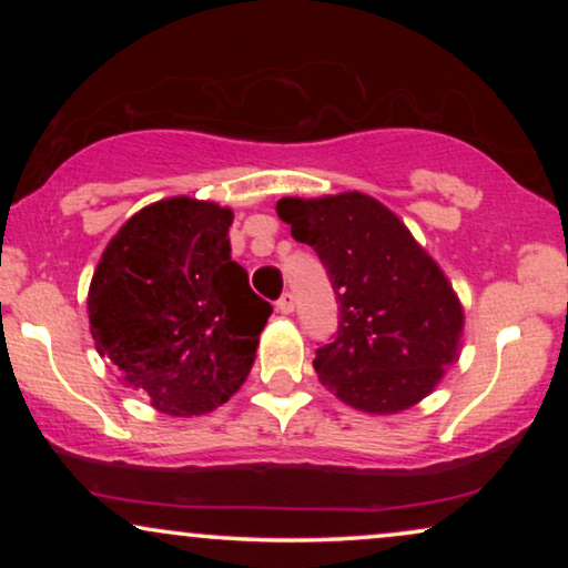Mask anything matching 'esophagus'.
<instances>
[{"mask_svg": "<svg viewBox=\"0 0 568 568\" xmlns=\"http://www.w3.org/2000/svg\"><path fill=\"white\" fill-rule=\"evenodd\" d=\"M276 310H278V313H282V315H290V313H292V310H294V297H292L290 292H284L282 297L276 300Z\"/></svg>", "mask_w": 568, "mask_h": 568, "instance_id": "esophagus-1", "label": "esophagus"}]
</instances>
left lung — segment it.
Returning <instances> with one entry per match:
<instances>
[{
    "label": "left lung",
    "instance_id": "8db88e82",
    "mask_svg": "<svg viewBox=\"0 0 568 568\" xmlns=\"http://www.w3.org/2000/svg\"><path fill=\"white\" fill-rule=\"evenodd\" d=\"M276 214L315 247L338 297V331L313 362L321 383L364 414L424 400L463 346L465 313L439 263L367 193L286 196Z\"/></svg>",
    "mask_w": 568,
    "mask_h": 568
}]
</instances>
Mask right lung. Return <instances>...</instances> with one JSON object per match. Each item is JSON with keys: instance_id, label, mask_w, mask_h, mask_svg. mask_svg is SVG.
<instances>
[{"instance_id": "obj_1", "label": "right lung", "mask_w": 568, "mask_h": 568, "mask_svg": "<svg viewBox=\"0 0 568 568\" xmlns=\"http://www.w3.org/2000/svg\"><path fill=\"white\" fill-rule=\"evenodd\" d=\"M232 209L214 201H154L123 222L92 274L98 354L160 414H212L255 362L271 305L232 261Z\"/></svg>"}]
</instances>
